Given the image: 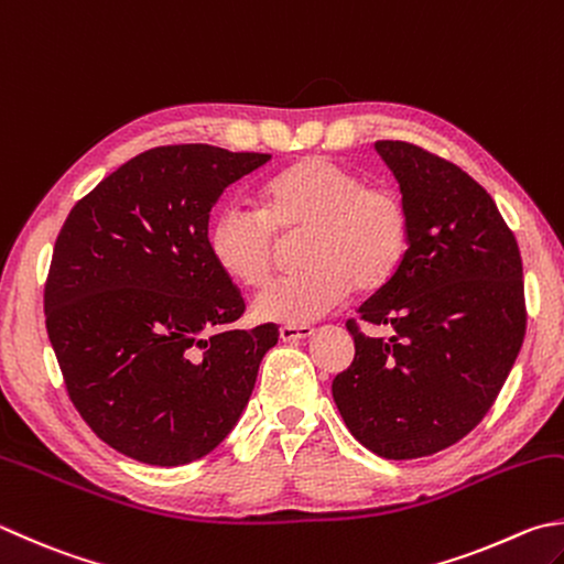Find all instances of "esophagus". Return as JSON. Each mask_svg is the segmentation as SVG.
I'll list each match as a JSON object with an SVG mask.
<instances>
[{
    "label": "esophagus",
    "mask_w": 564,
    "mask_h": 564,
    "mask_svg": "<svg viewBox=\"0 0 564 564\" xmlns=\"http://www.w3.org/2000/svg\"><path fill=\"white\" fill-rule=\"evenodd\" d=\"M314 328L312 326H282L280 338L282 341H304V338H312Z\"/></svg>",
    "instance_id": "obj_1"
}]
</instances>
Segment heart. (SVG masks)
<instances>
[{
	"mask_svg": "<svg viewBox=\"0 0 564 564\" xmlns=\"http://www.w3.org/2000/svg\"><path fill=\"white\" fill-rule=\"evenodd\" d=\"M410 210L400 194L366 184L326 156H304L262 186V210L223 206L210 218L206 248L216 268L246 290L268 286L280 242L302 240L296 278L272 284L254 302L262 322L304 326L332 312L354 286L382 290L410 250Z\"/></svg>",
	"mask_w": 564,
	"mask_h": 564,
	"instance_id": "b5f03b06",
	"label": "heart"
}]
</instances>
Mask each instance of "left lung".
Instances as JSON below:
<instances>
[{"mask_svg":"<svg viewBox=\"0 0 564 564\" xmlns=\"http://www.w3.org/2000/svg\"><path fill=\"white\" fill-rule=\"evenodd\" d=\"M410 210L400 272L346 328L356 356L334 378L350 434L386 459H420L464 440L501 392L525 338L523 260L494 198L417 144L376 142Z\"/></svg>","mask_w":564,"mask_h":564,"instance_id":"left-lung-1","label":"left lung"}]
</instances>
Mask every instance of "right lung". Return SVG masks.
Masks as SVG:
<instances>
[{
	"label": "right lung",
	"instance_id": "right-lung-1",
	"mask_svg": "<svg viewBox=\"0 0 564 564\" xmlns=\"http://www.w3.org/2000/svg\"><path fill=\"white\" fill-rule=\"evenodd\" d=\"M270 154L166 144L83 196L53 246L46 332L85 424L130 459L182 466L236 427L278 326L210 260V208Z\"/></svg>",
	"mask_w": 564,
	"mask_h": 564
}]
</instances>
